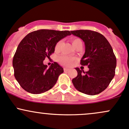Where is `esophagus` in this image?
Instances as JSON below:
<instances>
[{
	"instance_id": "esophagus-1",
	"label": "esophagus",
	"mask_w": 129,
	"mask_h": 129,
	"mask_svg": "<svg viewBox=\"0 0 129 129\" xmlns=\"http://www.w3.org/2000/svg\"><path fill=\"white\" fill-rule=\"evenodd\" d=\"M69 70H70V69H69V68H64V72L68 71Z\"/></svg>"
}]
</instances>
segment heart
I'll return each instance as SVG.
<instances>
[{
    "label": "heart",
    "instance_id": "obj_1",
    "mask_svg": "<svg viewBox=\"0 0 129 129\" xmlns=\"http://www.w3.org/2000/svg\"><path fill=\"white\" fill-rule=\"evenodd\" d=\"M79 43H82V41L79 38H73L72 39V44H73V46L75 47L77 44H78ZM62 41H59L56 44L55 47V51H58L60 48L61 45ZM58 61L61 64L64 65V66H70L74 63V61H75V59L73 58L70 57V56H66V55H61L58 58Z\"/></svg>",
    "mask_w": 129,
    "mask_h": 129
}]
</instances>
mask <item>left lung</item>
Returning a JSON list of instances; mask_svg holds the SVG:
<instances>
[{"label": "left lung", "mask_w": 129, "mask_h": 129, "mask_svg": "<svg viewBox=\"0 0 129 129\" xmlns=\"http://www.w3.org/2000/svg\"><path fill=\"white\" fill-rule=\"evenodd\" d=\"M72 34L84 42L85 52L82 66H88L87 72L76 68L77 76L72 80L76 89L89 95L105 90L115 75L116 58L108 41L100 33L91 30H76Z\"/></svg>", "instance_id": "8db88e82"}]
</instances>
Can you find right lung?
Masks as SVG:
<instances>
[{
	"instance_id": "add662e5",
	"label": "right lung",
	"mask_w": 129,
	"mask_h": 129,
	"mask_svg": "<svg viewBox=\"0 0 129 129\" xmlns=\"http://www.w3.org/2000/svg\"><path fill=\"white\" fill-rule=\"evenodd\" d=\"M69 31L40 29L31 32L18 46L13 59L15 79L26 92L33 94L45 92L56 84L63 68L56 62L49 68L43 61L55 52L56 44Z\"/></svg>"
}]
</instances>
